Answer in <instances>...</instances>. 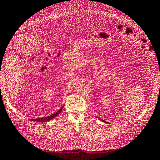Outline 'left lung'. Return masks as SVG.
<instances>
[{
  "mask_svg": "<svg viewBox=\"0 0 160 160\" xmlns=\"http://www.w3.org/2000/svg\"><path fill=\"white\" fill-rule=\"evenodd\" d=\"M100 119L101 121H104V122H105V123H107V122H106V121H104V120H102V119Z\"/></svg>",
  "mask_w": 160,
  "mask_h": 160,
  "instance_id": "1",
  "label": "left lung"
}]
</instances>
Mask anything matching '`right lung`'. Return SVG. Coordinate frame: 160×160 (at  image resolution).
<instances>
[{"label": "right lung", "instance_id": "obj_1", "mask_svg": "<svg viewBox=\"0 0 160 160\" xmlns=\"http://www.w3.org/2000/svg\"><path fill=\"white\" fill-rule=\"evenodd\" d=\"M63 107V106L60 108V109L58 112H56L50 115V116H47V117H44V118H38V119H31V120L33 121H36V122H47V121L54 119L56 116H58V114H60L61 111L62 110Z\"/></svg>", "mask_w": 160, "mask_h": 160}]
</instances>
